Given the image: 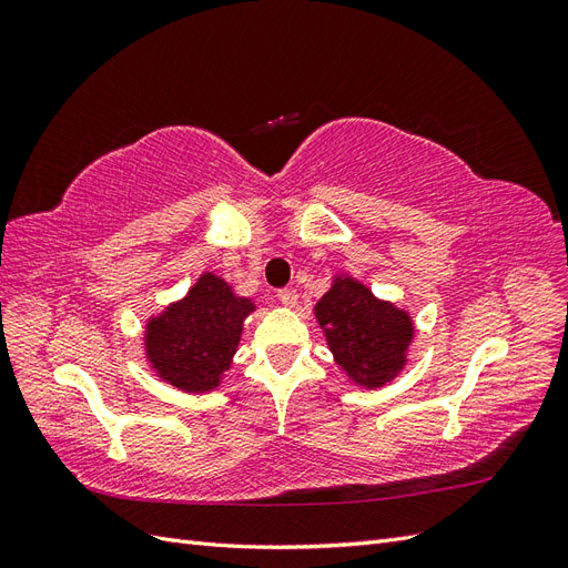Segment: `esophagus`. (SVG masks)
<instances>
[{"label": "esophagus", "mask_w": 568, "mask_h": 568, "mask_svg": "<svg viewBox=\"0 0 568 568\" xmlns=\"http://www.w3.org/2000/svg\"><path fill=\"white\" fill-rule=\"evenodd\" d=\"M277 298L286 305V307H294L296 305V301H298V294H296V288H280L277 291Z\"/></svg>", "instance_id": "1"}]
</instances>
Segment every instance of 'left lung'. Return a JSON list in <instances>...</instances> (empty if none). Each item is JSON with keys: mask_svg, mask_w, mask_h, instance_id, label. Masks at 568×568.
<instances>
[{"mask_svg": "<svg viewBox=\"0 0 568 568\" xmlns=\"http://www.w3.org/2000/svg\"><path fill=\"white\" fill-rule=\"evenodd\" d=\"M315 315L336 355L359 386H384L405 363L412 322L398 307L382 303L353 280H338L324 294Z\"/></svg>", "mask_w": 568, "mask_h": 568, "instance_id": "left-lung-1", "label": "left lung"}]
</instances>
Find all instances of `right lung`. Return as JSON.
<instances>
[{
	"instance_id": "add662e5",
	"label": "right lung",
	"mask_w": 568,
	"mask_h": 568,
	"mask_svg": "<svg viewBox=\"0 0 568 568\" xmlns=\"http://www.w3.org/2000/svg\"><path fill=\"white\" fill-rule=\"evenodd\" d=\"M253 303L232 296L215 274H203L186 298L146 326V355L165 382L203 393L230 367Z\"/></svg>"
}]
</instances>
